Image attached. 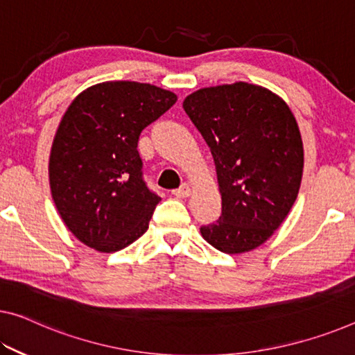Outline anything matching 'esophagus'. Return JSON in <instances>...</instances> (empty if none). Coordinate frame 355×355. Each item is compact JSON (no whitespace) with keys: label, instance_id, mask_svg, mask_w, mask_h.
I'll return each mask as SVG.
<instances>
[{"label":"esophagus","instance_id":"34e87169","mask_svg":"<svg viewBox=\"0 0 355 355\" xmlns=\"http://www.w3.org/2000/svg\"><path fill=\"white\" fill-rule=\"evenodd\" d=\"M173 193L176 195L178 198H189V196L192 195V189H190L187 184H184V185H181V187H179V189L174 190Z\"/></svg>","mask_w":355,"mask_h":355}]
</instances>
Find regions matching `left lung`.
I'll return each instance as SVG.
<instances>
[{
    "label": "left lung",
    "instance_id": "left-lung-1",
    "mask_svg": "<svg viewBox=\"0 0 355 355\" xmlns=\"http://www.w3.org/2000/svg\"><path fill=\"white\" fill-rule=\"evenodd\" d=\"M182 107L209 147L222 196V216L201 236L230 255L257 249L298 196L304 152L295 116L275 92L241 80L203 87Z\"/></svg>",
    "mask_w": 355,
    "mask_h": 355
}]
</instances>
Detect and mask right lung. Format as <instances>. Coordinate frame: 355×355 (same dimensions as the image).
Wrapping results in <instances>:
<instances>
[{
	"label": "right lung",
	"instance_id": "right-lung-1",
	"mask_svg": "<svg viewBox=\"0 0 355 355\" xmlns=\"http://www.w3.org/2000/svg\"><path fill=\"white\" fill-rule=\"evenodd\" d=\"M178 101L135 80L87 87L71 101L49 157L52 200L68 230L98 252H117L143 236L162 201L143 181L139 135Z\"/></svg>",
	"mask_w": 355,
	"mask_h": 355
}]
</instances>
